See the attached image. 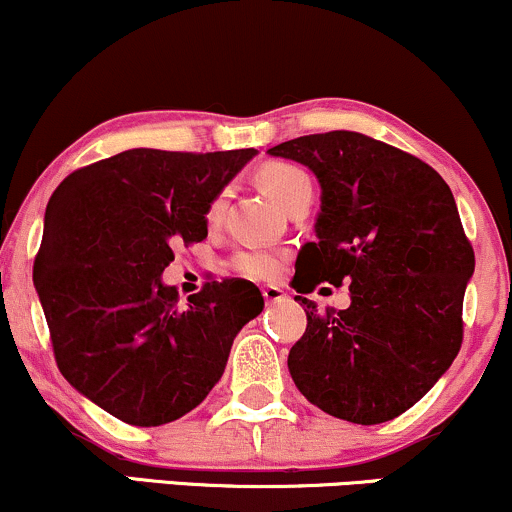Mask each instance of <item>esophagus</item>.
I'll use <instances>...</instances> for the list:
<instances>
[{
	"label": "esophagus",
	"mask_w": 512,
	"mask_h": 512,
	"mask_svg": "<svg viewBox=\"0 0 512 512\" xmlns=\"http://www.w3.org/2000/svg\"><path fill=\"white\" fill-rule=\"evenodd\" d=\"M262 296H264V301H267V303H279V301H284L286 293L281 291L279 286H264Z\"/></svg>",
	"instance_id": "34e87169"
}]
</instances>
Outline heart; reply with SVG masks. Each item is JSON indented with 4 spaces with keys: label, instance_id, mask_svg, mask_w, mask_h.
<instances>
[{
    "label": "heart",
    "instance_id": "1",
    "mask_svg": "<svg viewBox=\"0 0 512 512\" xmlns=\"http://www.w3.org/2000/svg\"><path fill=\"white\" fill-rule=\"evenodd\" d=\"M257 178H260L262 190L267 192L276 204H281V207H284L298 190L310 185L308 173L298 166H293V163H269V166H264L260 170ZM223 207H226V192H219V195L207 204V211H204V219H207L209 226H216V223L221 221ZM284 264V252L267 248H245L236 252L231 260V267L236 269L238 274L257 281L276 279V276L284 272Z\"/></svg>",
    "mask_w": 512,
    "mask_h": 512
}]
</instances>
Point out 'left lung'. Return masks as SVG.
<instances>
[{"label": "left lung", "instance_id": "8db88e82", "mask_svg": "<svg viewBox=\"0 0 512 512\" xmlns=\"http://www.w3.org/2000/svg\"><path fill=\"white\" fill-rule=\"evenodd\" d=\"M269 154L320 182L317 243L296 260L293 289L351 281V305L308 315L291 346L301 395L351 424H383L414 407L462 346V301L474 250L448 182L421 158L366 134H308Z\"/></svg>", "mask_w": 512, "mask_h": 512}]
</instances>
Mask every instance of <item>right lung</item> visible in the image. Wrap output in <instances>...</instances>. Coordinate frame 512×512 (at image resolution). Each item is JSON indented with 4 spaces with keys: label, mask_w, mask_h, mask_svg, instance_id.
<instances>
[{
    "label": "right lung",
    "mask_w": 512,
    "mask_h": 512,
    "mask_svg": "<svg viewBox=\"0 0 512 512\" xmlns=\"http://www.w3.org/2000/svg\"><path fill=\"white\" fill-rule=\"evenodd\" d=\"M255 154L129 149L52 192L33 284L60 373L115 419L161 426L195 409L262 313L245 279L209 281L185 303L161 281L173 245L207 238V204Z\"/></svg>",
    "instance_id": "right-lung-1"
}]
</instances>
